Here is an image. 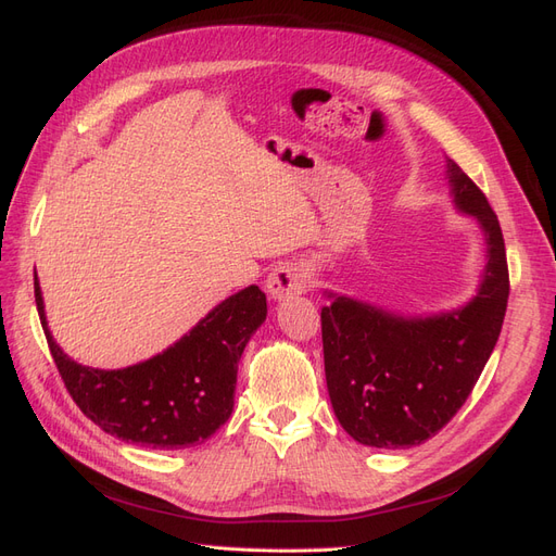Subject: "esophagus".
I'll use <instances>...</instances> for the list:
<instances>
[{
  "mask_svg": "<svg viewBox=\"0 0 556 556\" xmlns=\"http://www.w3.org/2000/svg\"><path fill=\"white\" fill-rule=\"evenodd\" d=\"M265 289L273 300H289L293 295H302L309 289L307 273L295 263H279L265 281Z\"/></svg>",
  "mask_w": 556,
  "mask_h": 556,
  "instance_id": "esophagus-1",
  "label": "esophagus"
}]
</instances>
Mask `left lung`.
<instances>
[{
    "instance_id": "8db88e82",
    "label": "left lung",
    "mask_w": 556,
    "mask_h": 556,
    "mask_svg": "<svg viewBox=\"0 0 556 556\" xmlns=\"http://www.w3.org/2000/svg\"><path fill=\"white\" fill-rule=\"evenodd\" d=\"M445 168L455 207L485 232L478 293L451 312L402 316L326 291L320 332L330 402L339 425L363 445L390 451L432 439L471 395L504 326L510 283L498 219L453 159Z\"/></svg>"
}]
</instances>
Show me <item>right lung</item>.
<instances>
[{
	"label": "right lung",
	"instance_id": "add662e5",
	"mask_svg": "<svg viewBox=\"0 0 556 556\" xmlns=\"http://www.w3.org/2000/svg\"><path fill=\"white\" fill-rule=\"evenodd\" d=\"M34 298L52 361L83 414L103 432L159 451L203 443L230 418L238 363L267 316L265 293L247 286L164 353L124 369H94L71 361L52 339L37 275Z\"/></svg>",
	"mask_w": 556,
	"mask_h": 556
}]
</instances>
